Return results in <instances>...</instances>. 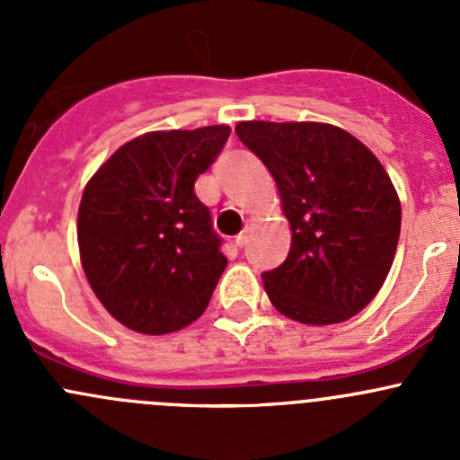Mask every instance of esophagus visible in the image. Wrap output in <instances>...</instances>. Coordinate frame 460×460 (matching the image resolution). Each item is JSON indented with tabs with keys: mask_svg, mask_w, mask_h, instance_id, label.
Here are the masks:
<instances>
[{
	"mask_svg": "<svg viewBox=\"0 0 460 460\" xmlns=\"http://www.w3.org/2000/svg\"><path fill=\"white\" fill-rule=\"evenodd\" d=\"M247 244V231H243L240 235H235V247H244Z\"/></svg>",
	"mask_w": 460,
	"mask_h": 460,
	"instance_id": "34e87169",
	"label": "esophagus"
}]
</instances>
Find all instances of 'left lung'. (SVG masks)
<instances>
[{
	"label": "left lung",
	"instance_id": "obj_1",
	"mask_svg": "<svg viewBox=\"0 0 460 460\" xmlns=\"http://www.w3.org/2000/svg\"><path fill=\"white\" fill-rule=\"evenodd\" d=\"M276 180L291 229L285 262L262 273L282 316L314 327L345 323L383 287L401 235V200L378 157L324 122L235 124Z\"/></svg>",
	"mask_w": 460,
	"mask_h": 460
}]
</instances>
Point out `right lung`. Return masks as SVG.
I'll return each instance as SVG.
<instances>
[{"label":"right lung","mask_w":460,"mask_h":460,"mask_svg":"<svg viewBox=\"0 0 460 460\" xmlns=\"http://www.w3.org/2000/svg\"><path fill=\"white\" fill-rule=\"evenodd\" d=\"M229 133L226 124L144 133L86 182L77 211L82 269L124 327L162 336L207 309L226 258L193 182Z\"/></svg>","instance_id":"right-lung-1"}]
</instances>
